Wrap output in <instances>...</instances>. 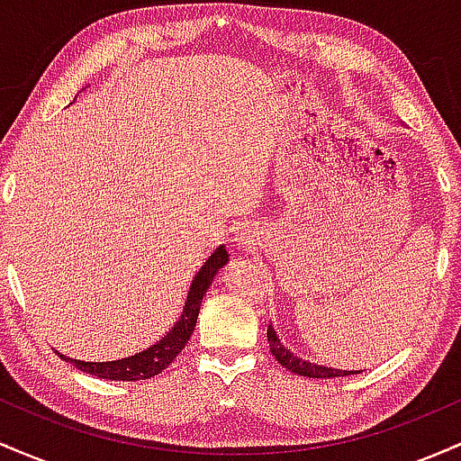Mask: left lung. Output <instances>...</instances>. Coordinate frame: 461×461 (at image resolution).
Returning <instances> with one entry per match:
<instances>
[{"mask_svg":"<svg viewBox=\"0 0 461 461\" xmlns=\"http://www.w3.org/2000/svg\"><path fill=\"white\" fill-rule=\"evenodd\" d=\"M267 338H268V347H271V353L275 356V359H277L284 368H288L290 373L303 375V377H312V379H331V377H347V375H357V373H353V370L327 368V366H321V364L308 362V359H303V357H297L294 353H290V348H285L282 342H279L273 325H268Z\"/></svg>","mask_w":461,"mask_h":461,"instance_id":"1","label":"left lung"}]
</instances>
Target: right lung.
Here are the masks:
<instances>
[{"label":"right lung","mask_w":461,"mask_h":461,"mask_svg":"<svg viewBox=\"0 0 461 461\" xmlns=\"http://www.w3.org/2000/svg\"><path fill=\"white\" fill-rule=\"evenodd\" d=\"M225 264L227 251L223 247H219L212 256L205 260L203 267L199 268V273L194 275L186 305H184L182 319H179L177 325L153 347L145 348V351L136 353V356L131 357L114 359V362H79V359H71L67 356H60V359L71 362L73 366L84 370V373L95 375V377L102 379H110V382H139V379L156 377L158 373L168 368V364L179 356V351H182L184 347H186L190 336H193L194 325H197V316L203 294L208 293L216 271H219L221 267H225Z\"/></svg>","instance_id":"obj_1"}]
</instances>
